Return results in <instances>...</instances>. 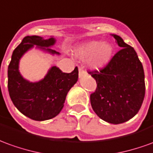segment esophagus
<instances>
[{
	"instance_id": "1",
	"label": "esophagus",
	"mask_w": 153,
	"mask_h": 153,
	"mask_svg": "<svg viewBox=\"0 0 153 153\" xmlns=\"http://www.w3.org/2000/svg\"><path fill=\"white\" fill-rule=\"evenodd\" d=\"M85 74H87V73L84 69V68L83 67H79V77L84 76Z\"/></svg>"
}]
</instances>
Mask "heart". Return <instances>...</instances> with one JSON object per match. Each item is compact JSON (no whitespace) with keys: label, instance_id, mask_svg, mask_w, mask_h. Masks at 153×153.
<instances>
[{"label":"heart","instance_id":"heart-1","mask_svg":"<svg viewBox=\"0 0 153 153\" xmlns=\"http://www.w3.org/2000/svg\"><path fill=\"white\" fill-rule=\"evenodd\" d=\"M113 53V47L108 43L90 41L84 44L77 52L81 59H88V64L94 69H100L109 61Z\"/></svg>","mask_w":153,"mask_h":153}]
</instances>
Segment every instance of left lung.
Segmentation results:
<instances>
[{
  "mask_svg": "<svg viewBox=\"0 0 153 153\" xmlns=\"http://www.w3.org/2000/svg\"><path fill=\"white\" fill-rule=\"evenodd\" d=\"M122 48L99 70L88 71L96 80L90 94L93 109L101 119L119 124L136 115L145 97L144 70L135 50L113 35Z\"/></svg>",
  "mask_w": 153,
  "mask_h": 153,
  "instance_id": "left-lung-1",
  "label": "left lung"
}]
</instances>
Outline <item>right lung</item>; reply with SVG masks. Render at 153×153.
Masks as SVG:
<instances>
[{"instance_id": "right-lung-1", "label": "right lung", "mask_w": 153, "mask_h": 153, "mask_svg": "<svg viewBox=\"0 0 153 153\" xmlns=\"http://www.w3.org/2000/svg\"><path fill=\"white\" fill-rule=\"evenodd\" d=\"M54 42V38L44 39L37 36L25 37L14 50L8 66V91L11 101L21 114L36 121L51 119L60 113L66 95L79 78L77 67L71 73H64L56 66H53L44 79L38 83H30L22 78L18 69L21 56L34 45L52 54H59L51 49H45Z\"/></svg>"}]
</instances>
